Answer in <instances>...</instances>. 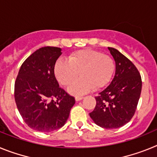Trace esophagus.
Segmentation results:
<instances>
[{
  "instance_id": "obj_1",
  "label": "esophagus",
  "mask_w": 157,
  "mask_h": 157,
  "mask_svg": "<svg viewBox=\"0 0 157 157\" xmlns=\"http://www.w3.org/2000/svg\"><path fill=\"white\" fill-rule=\"evenodd\" d=\"M83 99V97H79V96H77L75 97V101H81V100Z\"/></svg>"
}]
</instances>
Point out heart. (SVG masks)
Wrapping results in <instances>:
<instances>
[{
    "label": "heart",
    "mask_w": 157,
    "mask_h": 157,
    "mask_svg": "<svg viewBox=\"0 0 157 157\" xmlns=\"http://www.w3.org/2000/svg\"><path fill=\"white\" fill-rule=\"evenodd\" d=\"M115 61L109 55L90 48L72 52L67 60L59 59L55 63L54 73L61 85L67 86L69 92L76 95L103 88L111 81L115 71Z\"/></svg>",
    "instance_id": "b5f03b06"
}]
</instances>
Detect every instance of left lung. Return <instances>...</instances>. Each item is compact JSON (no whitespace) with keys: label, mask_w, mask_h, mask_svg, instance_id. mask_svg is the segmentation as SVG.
I'll use <instances>...</instances> for the list:
<instances>
[{"label":"left lung","mask_w":157,"mask_h":157,"mask_svg":"<svg viewBox=\"0 0 157 157\" xmlns=\"http://www.w3.org/2000/svg\"><path fill=\"white\" fill-rule=\"evenodd\" d=\"M116 61V74L110 85L95 97L90 113L97 125L115 129L128 123L135 113L141 92V77L135 65L114 48L108 47Z\"/></svg>","instance_id":"1"}]
</instances>
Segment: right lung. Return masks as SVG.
I'll return each mask as SVG.
<instances>
[{
    "mask_svg": "<svg viewBox=\"0 0 157 157\" xmlns=\"http://www.w3.org/2000/svg\"><path fill=\"white\" fill-rule=\"evenodd\" d=\"M62 54L58 47H42L26 59L15 82L14 97L19 112L29 127L51 132L63 127L75 103L59 86L54 67Z\"/></svg>",
    "mask_w": 157,
    "mask_h": 157,
    "instance_id": "add662e5",
    "label": "right lung"
}]
</instances>
